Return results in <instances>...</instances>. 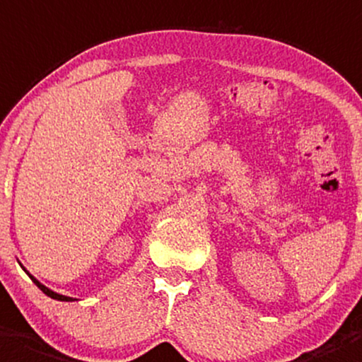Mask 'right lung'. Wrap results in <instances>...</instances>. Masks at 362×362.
Masks as SVG:
<instances>
[{"mask_svg": "<svg viewBox=\"0 0 362 362\" xmlns=\"http://www.w3.org/2000/svg\"><path fill=\"white\" fill-rule=\"evenodd\" d=\"M21 267H23V265H21ZM23 269H24V267H23ZM24 272H26V274L30 276V278H31V281H33L35 285H37L38 288H40L42 292L45 293V296H47V297H51V299H56V300H63V303H72V300H76V299H72V297H66V296H62V293H56V292H52L51 288H47V286H45V285H42V283L38 281V279H35L33 276H31L30 272H28L26 269H24Z\"/></svg>", "mask_w": 362, "mask_h": 362, "instance_id": "obj_1", "label": "right lung"}]
</instances>
